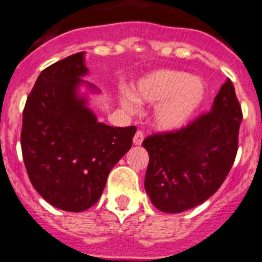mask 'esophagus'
Returning a JSON list of instances; mask_svg holds the SVG:
<instances>
[{
    "instance_id": "1",
    "label": "esophagus",
    "mask_w": 262,
    "mask_h": 262,
    "mask_svg": "<svg viewBox=\"0 0 262 262\" xmlns=\"http://www.w3.org/2000/svg\"><path fill=\"white\" fill-rule=\"evenodd\" d=\"M144 141V132L137 131L134 136V144L135 145H141Z\"/></svg>"
}]
</instances>
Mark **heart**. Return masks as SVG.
I'll return each instance as SVG.
<instances>
[{"label":"heart","mask_w":262,"mask_h":262,"mask_svg":"<svg viewBox=\"0 0 262 262\" xmlns=\"http://www.w3.org/2000/svg\"><path fill=\"white\" fill-rule=\"evenodd\" d=\"M208 94L201 77L178 70H155L140 77L132 92L120 97L126 111L134 112L140 104H154L151 120L160 131L185 127L204 105Z\"/></svg>","instance_id":"1"}]
</instances>
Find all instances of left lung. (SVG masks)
<instances>
[{
  "label": "left lung",
  "instance_id": "8db88e82",
  "mask_svg": "<svg viewBox=\"0 0 262 262\" xmlns=\"http://www.w3.org/2000/svg\"><path fill=\"white\" fill-rule=\"evenodd\" d=\"M242 111L232 81L222 85L208 115L177 132L146 137L145 191L163 213L192 209L218 191L232 168Z\"/></svg>",
  "mask_w": 262,
  "mask_h": 262
}]
</instances>
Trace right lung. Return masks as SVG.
<instances>
[{"label": "right lung", "mask_w": 262, "mask_h": 262, "mask_svg": "<svg viewBox=\"0 0 262 262\" xmlns=\"http://www.w3.org/2000/svg\"><path fill=\"white\" fill-rule=\"evenodd\" d=\"M86 75L85 52L51 64L38 76L23 112L21 150L30 182L47 203L72 213L99 200L136 132L135 126L98 121L89 95L100 90L82 79Z\"/></svg>", "instance_id": "add662e5"}]
</instances>
